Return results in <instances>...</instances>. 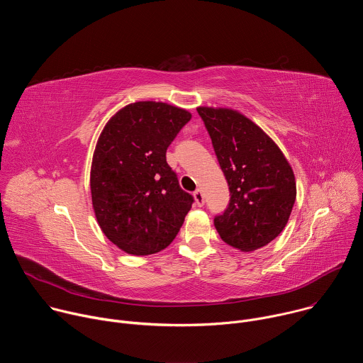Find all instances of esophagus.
I'll list each match as a JSON object with an SVG mask.
<instances>
[{
	"mask_svg": "<svg viewBox=\"0 0 363 363\" xmlns=\"http://www.w3.org/2000/svg\"><path fill=\"white\" fill-rule=\"evenodd\" d=\"M194 201H195V205H198V206H202V205H203L205 198H203V194H202L201 189H196V191L194 192Z\"/></svg>",
	"mask_w": 363,
	"mask_h": 363,
	"instance_id": "34e87169",
	"label": "esophagus"
}]
</instances>
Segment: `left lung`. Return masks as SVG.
<instances>
[{
	"mask_svg": "<svg viewBox=\"0 0 363 363\" xmlns=\"http://www.w3.org/2000/svg\"><path fill=\"white\" fill-rule=\"evenodd\" d=\"M230 188V203L214 225L228 245L254 251L286 227L296 201L293 169L276 142L228 108H196Z\"/></svg>",
	"mask_w": 363,
	"mask_h": 363,
	"instance_id": "1",
	"label": "left lung"
}]
</instances>
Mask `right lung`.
I'll list each match as a JSON object with an SVG mask.
<instances>
[{
  "label": "right lung",
  "instance_id": "1",
  "mask_svg": "<svg viewBox=\"0 0 363 363\" xmlns=\"http://www.w3.org/2000/svg\"><path fill=\"white\" fill-rule=\"evenodd\" d=\"M191 113L162 101H136L103 128L90 169L96 220L115 245L132 255L167 248L194 198L167 164V149Z\"/></svg>",
  "mask_w": 363,
  "mask_h": 363
}]
</instances>
